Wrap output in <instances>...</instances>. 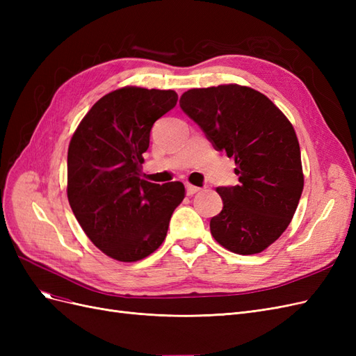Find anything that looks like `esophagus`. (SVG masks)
Masks as SVG:
<instances>
[{
	"mask_svg": "<svg viewBox=\"0 0 356 356\" xmlns=\"http://www.w3.org/2000/svg\"><path fill=\"white\" fill-rule=\"evenodd\" d=\"M200 190H202L200 187H196V186H193V184H187V195H188V196L196 195V193L200 191Z\"/></svg>",
	"mask_w": 356,
	"mask_h": 356,
	"instance_id": "34e87169",
	"label": "esophagus"
}]
</instances>
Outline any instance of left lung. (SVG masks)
Returning a JSON list of instances; mask_svg holds the SVG:
<instances>
[{
  "instance_id": "left-lung-1",
  "label": "left lung",
  "mask_w": 356,
  "mask_h": 356,
  "mask_svg": "<svg viewBox=\"0 0 356 356\" xmlns=\"http://www.w3.org/2000/svg\"><path fill=\"white\" fill-rule=\"evenodd\" d=\"M179 106L212 145L234 159L239 184L218 187L222 211L211 233L241 255L264 251L294 217L305 186L293 124L266 95L239 84L190 89Z\"/></svg>"
}]
</instances>
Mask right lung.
Wrapping results in <instances>:
<instances>
[{
    "mask_svg": "<svg viewBox=\"0 0 356 356\" xmlns=\"http://www.w3.org/2000/svg\"><path fill=\"white\" fill-rule=\"evenodd\" d=\"M177 101L174 90H113L83 117L70 141V207L93 245L117 261L153 254L186 196L179 181L160 186L141 177L149 131Z\"/></svg>",
    "mask_w": 356,
    "mask_h": 356,
    "instance_id": "add662e5",
    "label": "right lung"
}]
</instances>
